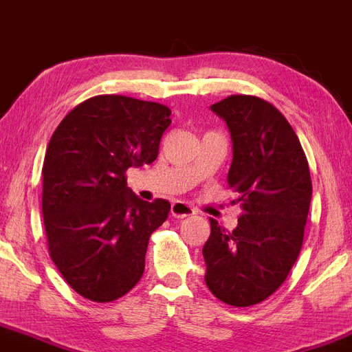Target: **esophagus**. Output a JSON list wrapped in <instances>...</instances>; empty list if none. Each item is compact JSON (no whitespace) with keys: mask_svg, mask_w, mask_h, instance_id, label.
<instances>
[{"mask_svg":"<svg viewBox=\"0 0 352 352\" xmlns=\"http://www.w3.org/2000/svg\"><path fill=\"white\" fill-rule=\"evenodd\" d=\"M170 213H172V217H175V218H185L190 215H195V210H193L192 207H188V205L184 204V201H173Z\"/></svg>","mask_w":352,"mask_h":352,"instance_id":"obj_1","label":"esophagus"}]
</instances>
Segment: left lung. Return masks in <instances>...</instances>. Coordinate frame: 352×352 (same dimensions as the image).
<instances>
[{"label": "left lung", "mask_w": 352, "mask_h": 352, "mask_svg": "<svg viewBox=\"0 0 352 352\" xmlns=\"http://www.w3.org/2000/svg\"><path fill=\"white\" fill-rule=\"evenodd\" d=\"M210 109L232 135L227 182L241 213L233 232L210 218L212 232L201 250L205 283L220 301L246 308L272 296L293 268L313 185L300 139L273 104L241 94Z\"/></svg>", "instance_id": "8db88e82"}]
</instances>
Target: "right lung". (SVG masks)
<instances>
[{
	"label": "right lung",
	"instance_id": "1",
	"mask_svg": "<svg viewBox=\"0 0 352 352\" xmlns=\"http://www.w3.org/2000/svg\"><path fill=\"white\" fill-rule=\"evenodd\" d=\"M170 109L125 96H96L60 120L43 164L50 256L86 300L109 302L139 283L148 238L170 204L140 200L125 172L152 164Z\"/></svg>",
	"mask_w": 352,
	"mask_h": 352
}]
</instances>
